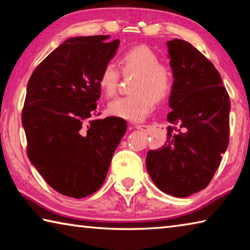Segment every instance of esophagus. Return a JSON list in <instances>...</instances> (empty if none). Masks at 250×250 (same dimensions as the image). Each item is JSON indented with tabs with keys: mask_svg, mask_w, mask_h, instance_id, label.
Listing matches in <instances>:
<instances>
[{
	"mask_svg": "<svg viewBox=\"0 0 250 250\" xmlns=\"http://www.w3.org/2000/svg\"><path fill=\"white\" fill-rule=\"evenodd\" d=\"M134 128L137 130H141V131H146L147 130V126L146 125H134Z\"/></svg>",
	"mask_w": 250,
	"mask_h": 250,
	"instance_id": "34e87169",
	"label": "esophagus"
}]
</instances>
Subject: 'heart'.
Listing matches in <instances>:
<instances>
[{
  "mask_svg": "<svg viewBox=\"0 0 250 250\" xmlns=\"http://www.w3.org/2000/svg\"><path fill=\"white\" fill-rule=\"evenodd\" d=\"M125 74H138L132 91L135 94L120 97L108 105L110 115L131 122H141L154 108V99L166 98L173 84V73L167 65L161 64L156 53L146 46L129 49L120 58ZM120 73L113 62L104 66L98 78V86L103 94L113 97L117 92Z\"/></svg>",
  "mask_w": 250,
  "mask_h": 250,
  "instance_id": "1",
  "label": "heart"
}]
</instances>
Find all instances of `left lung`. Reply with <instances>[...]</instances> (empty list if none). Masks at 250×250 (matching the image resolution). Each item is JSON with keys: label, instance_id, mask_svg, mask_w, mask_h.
Wrapping results in <instances>:
<instances>
[{"label": "left lung", "instance_id": "8db88e82", "mask_svg": "<svg viewBox=\"0 0 250 250\" xmlns=\"http://www.w3.org/2000/svg\"><path fill=\"white\" fill-rule=\"evenodd\" d=\"M174 82L167 141L146 154V170L161 191L186 197L213 179L229 141L230 101L215 66L185 41L167 43Z\"/></svg>", "mask_w": 250, "mask_h": 250}]
</instances>
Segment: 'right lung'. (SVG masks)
I'll return each mask as SVG.
<instances>
[{
    "label": "right lung",
    "mask_w": 250,
    "mask_h": 250,
    "mask_svg": "<svg viewBox=\"0 0 250 250\" xmlns=\"http://www.w3.org/2000/svg\"><path fill=\"white\" fill-rule=\"evenodd\" d=\"M109 37L66 40L27 83L22 125L28 159L49 186L69 197L98 191L126 131L122 118H92L101 94L99 75L120 43H105Z\"/></svg>",
    "instance_id": "add662e5"
}]
</instances>
